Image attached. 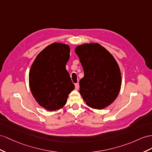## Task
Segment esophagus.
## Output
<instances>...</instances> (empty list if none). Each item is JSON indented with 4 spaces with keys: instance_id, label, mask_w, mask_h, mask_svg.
I'll return each mask as SVG.
<instances>
[{
    "instance_id": "obj_1",
    "label": "esophagus",
    "mask_w": 152,
    "mask_h": 152,
    "mask_svg": "<svg viewBox=\"0 0 152 152\" xmlns=\"http://www.w3.org/2000/svg\"><path fill=\"white\" fill-rule=\"evenodd\" d=\"M79 87H80V85H79V83H76V84H75V88H76V90H78V89H79Z\"/></svg>"
}]
</instances>
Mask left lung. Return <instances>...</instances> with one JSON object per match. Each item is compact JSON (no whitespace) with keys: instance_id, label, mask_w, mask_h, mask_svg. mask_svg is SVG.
Returning a JSON list of instances; mask_svg holds the SVG:
<instances>
[{"instance_id":"8db88e82","label":"left lung","mask_w":152,"mask_h":152,"mask_svg":"<svg viewBox=\"0 0 152 152\" xmlns=\"http://www.w3.org/2000/svg\"><path fill=\"white\" fill-rule=\"evenodd\" d=\"M75 53L84 71L80 81L83 99L94 109L109 106L117 98L121 86V75L115 58L97 43L77 46Z\"/></svg>"}]
</instances>
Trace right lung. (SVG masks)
<instances>
[{"label": "right lung", "mask_w": 152, "mask_h": 152, "mask_svg": "<svg viewBox=\"0 0 152 152\" xmlns=\"http://www.w3.org/2000/svg\"><path fill=\"white\" fill-rule=\"evenodd\" d=\"M70 51L69 45L54 42L38 54L31 67V91L37 103L47 110L61 108L75 89L65 68Z\"/></svg>", "instance_id": "obj_1"}]
</instances>
